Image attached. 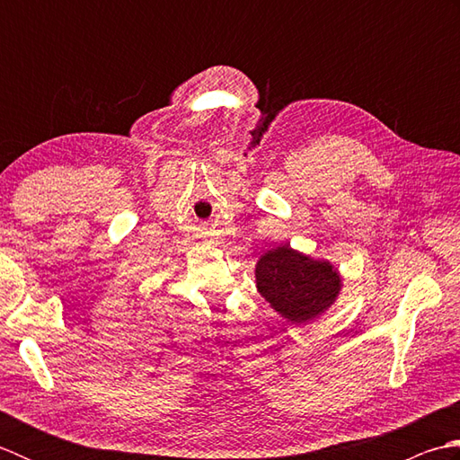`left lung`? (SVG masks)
Returning a JSON list of instances; mask_svg holds the SVG:
<instances>
[{"mask_svg":"<svg viewBox=\"0 0 460 460\" xmlns=\"http://www.w3.org/2000/svg\"><path fill=\"white\" fill-rule=\"evenodd\" d=\"M257 288L282 318L292 324H306L334 305L341 279L328 261L280 245L267 251L255 269Z\"/></svg>","mask_w":460,"mask_h":460,"instance_id":"left-lung-1","label":"left lung"}]
</instances>
